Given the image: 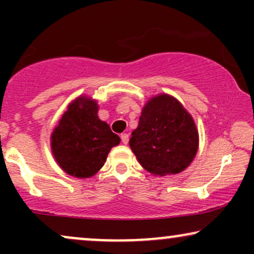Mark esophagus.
Returning a JSON list of instances; mask_svg holds the SVG:
<instances>
[{
    "mask_svg": "<svg viewBox=\"0 0 254 254\" xmlns=\"http://www.w3.org/2000/svg\"><path fill=\"white\" fill-rule=\"evenodd\" d=\"M123 142H127V135H124V137H123Z\"/></svg>",
    "mask_w": 254,
    "mask_h": 254,
    "instance_id": "obj_1",
    "label": "esophagus"
}]
</instances>
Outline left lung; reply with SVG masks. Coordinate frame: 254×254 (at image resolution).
Masks as SVG:
<instances>
[{
	"mask_svg": "<svg viewBox=\"0 0 254 254\" xmlns=\"http://www.w3.org/2000/svg\"><path fill=\"white\" fill-rule=\"evenodd\" d=\"M97 100L81 95L71 101L51 133V150L57 165L69 176L90 178L106 162L121 138L98 116Z\"/></svg>",
	"mask_w": 254,
	"mask_h": 254,
	"instance_id": "left-lung-1",
	"label": "left lung"
}]
</instances>
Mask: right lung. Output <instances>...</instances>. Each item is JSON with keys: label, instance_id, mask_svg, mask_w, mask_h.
I'll return each instance as SVG.
<instances>
[{"label": "right lung", "instance_id": "obj_1", "mask_svg": "<svg viewBox=\"0 0 254 254\" xmlns=\"http://www.w3.org/2000/svg\"><path fill=\"white\" fill-rule=\"evenodd\" d=\"M130 148L153 176L185 171L196 157L199 136L193 118L176 98L159 94L144 105Z\"/></svg>", "mask_w": 254, "mask_h": 254}]
</instances>
